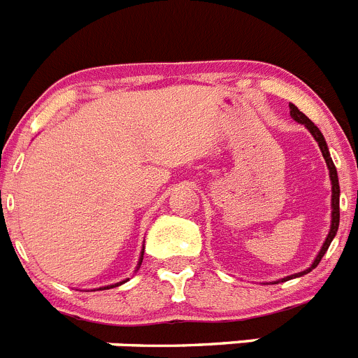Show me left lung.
<instances>
[{
	"mask_svg": "<svg viewBox=\"0 0 358 358\" xmlns=\"http://www.w3.org/2000/svg\"><path fill=\"white\" fill-rule=\"evenodd\" d=\"M289 107H290V116H292L296 122L303 123V125H305V127L308 129L310 132H312V136H314L315 141L319 143V148H321V152H322V157H324L328 170H330V179H331V227H330V233H328V236H327V242L322 243L321 251H319L317 258L314 260L312 267L306 268V271H303V273H299V276H303V274L310 273L312 268L317 267L319 262H321V258L324 256V252H327L328 248H330V243H331V240H334L335 233H337V229H339V218H341L339 195H341V189H339V177H337V170H335V164H334V161H331L330 152H328V147H327V141H324V138H322L321 131H319V129L314 125V122L306 118V116L303 115L301 110L297 109L294 103H289ZM294 278H297V274H294ZM289 280H292V276H289Z\"/></svg>",
	"mask_w": 358,
	"mask_h": 358,
	"instance_id": "1",
	"label": "left lung"
}]
</instances>
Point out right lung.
Instances as JSON below:
<instances>
[{"label":"right lung","mask_w":358,"mask_h":358,"mask_svg":"<svg viewBox=\"0 0 358 358\" xmlns=\"http://www.w3.org/2000/svg\"><path fill=\"white\" fill-rule=\"evenodd\" d=\"M141 260H143V256H141ZM141 260H140V265H141ZM122 283H125V281H122ZM122 283H120V285H122ZM113 287V285H110ZM110 287H106V289H110ZM115 287H118V285H115Z\"/></svg>","instance_id":"obj_1"}]
</instances>
